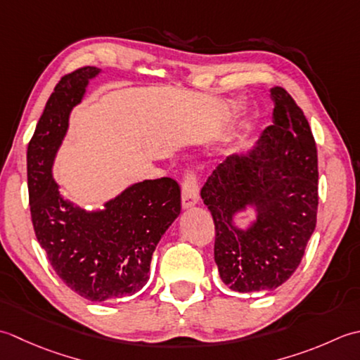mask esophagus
I'll return each mask as SVG.
<instances>
[{"instance_id": "esophagus-1", "label": "esophagus", "mask_w": 360, "mask_h": 360, "mask_svg": "<svg viewBox=\"0 0 360 360\" xmlns=\"http://www.w3.org/2000/svg\"><path fill=\"white\" fill-rule=\"evenodd\" d=\"M199 202V177L194 171L185 174L181 185V205L183 208H191Z\"/></svg>"}]
</instances>
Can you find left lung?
<instances>
[{
	"mask_svg": "<svg viewBox=\"0 0 360 360\" xmlns=\"http://www.w3.org/2000/svg\"><path fill=\"white\" fill-rule=\"evenodd\" d=\"M274 126L247 153L219 165L200 195L216 229L214 261L234 292L274 290L302 262L317 224L319 165L303 110L281 86L270 90ZM247 206L257 221L245 231L232 217Z\"/></svg>",
	"mask_w": 360,
	"mask_h": 360,
	"instance_id": "left-lung-1",
	"label": "left lung"
}]
</instances>
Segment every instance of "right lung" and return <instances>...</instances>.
Segmentation results:
<instances>
[{"mask_svg":"<svg viewBox=\"0 0 360 360\" xmlns=\"http://www.w3.org/2000/svg\"><path fill=\"white\" fill-rule=\"evenodd\" d=\"M101 72L84 67L63 76L27 146L29 207L37 240L58 278L90 302L134 295L149 280L152 253L181 210L174 179L144 180L86 211L60 194L53 179L56 153L72 107Z\"/></svg>","mask_w":360,"mask_h":360,"instance_id":"right-lung-1","label":"right lung"}]
</instances>
